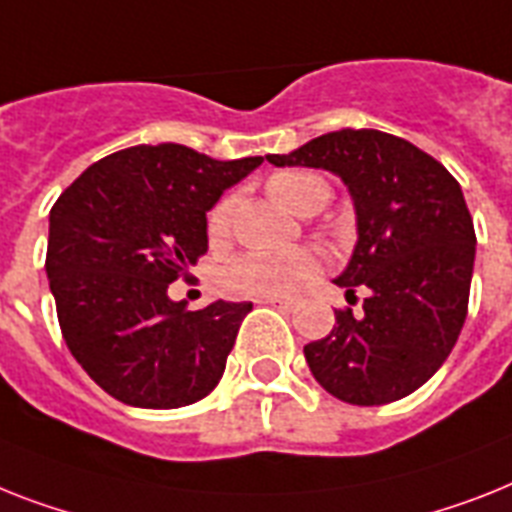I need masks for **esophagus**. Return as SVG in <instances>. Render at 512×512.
Returning a JSON list of instances; mask_svg holds the SVG:
<instances>
[{
  "label": "esophagus",
  "instance_id": "esophagus-1",
  "mask_svg": "<svg viewBox=\"0 0 512 512\" xmlns=\"http://www.w3.org/2000/svg\"><path fill=\"white\" fill-rule=\"evenodd\" d=\"M261 303H269L274 308H282V311H293L295 308V298H282V295H269V298H261Z\"/></svg>",
  "mask_w": 512,
  "mask_h": 512
}]
</instances>
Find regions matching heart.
Here are the masks:
<instances>
[{
  "label": "heart",
  "instance_id": "obj_1",
  "mask_svg": "<svg viewBox=\"0 0 512 512\" xmlns=\"http://www.w3.org/2000/svg\"><path fill=\"white\" fill-rule=\"evenodd\" d=\"M269 193L280 206L290 211H298L308 206L314 198L327 201L329 188L322 177L311 172H280L269 180ZM232 201L225 198L219 201L209 214V235L222 238L230 227ZM322 272V253L311 248H298V251L266 253L251 251L219 272V287L227 295H246V298H269V295H287L298 290L306 280Z\"/></svg>",
  "mask_w": 512,
  "mask_h": 512
}]
</instances>
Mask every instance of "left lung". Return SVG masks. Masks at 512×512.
I'll use <instances>...</instances> for the list:
<instances>
[{
    "mask_svg": "<svg viewBox=\"0 0 512 512\" xmlns=\"http://www.w3.org/2000/svg\"><path fill=\"white\" fill-rule=\"evenodd\" d=\"M274 167H314L348 185L358 240L335 285L363 311L337 308L335 327L303 353L314 379L350 405L411 395L445 363L468 314L476 232L458 180L398 135L335 130Z\"/></svg>",
    "mask_w": 512,
    "mask_h": 512,
    "instance_id": "8db88e82",
    "label": "left lung"
}]
</instances>
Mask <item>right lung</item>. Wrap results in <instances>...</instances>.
Instances as JSON below:
<instances>
[{"mask_svg": "<svg viewBox=\"0 0 512 512\" xmlns=\"http://www.w3.org/2000/svg\"><path fill=\"white\" fill-rule=\"evenodd\" d=\"M261 162L130 146L91 164L52 206L46 277L59 329L114 400L167 411L219 384L253 303L188 311L167 287L209 248L206 211Z\"/></svg>", "mask_w": 512, "mask_h": 512, "instance_id": "1", "label": "right lung"}]
</instances>
